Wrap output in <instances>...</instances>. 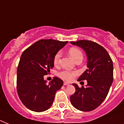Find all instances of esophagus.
<instances>
[{
    "mask_svg": "<svg viewBox=\"0 0 124 124\" xmlns=\"http://www.w3.org/2000/svg\"><path fill=\"white\" fill-rule=\"evenodd\" d=\"M64 85H70V83L68 82H64Z\"/></svg>",
    "mask_w": 124,
    "mask_h": 124,
    "instance_id": "esophagus-1",
    "label": "esophagus"
}]
</instances>
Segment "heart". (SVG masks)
<instances>
[{
	"label": "heart",
	"mask_w": 124,
	"mask_h": 124,
	"mask_svg": "<svg viewBox=\"0 0 124 124\" xmlns=\"http://www.w3.org/2000/svg\"><path fill=\"white\" fill-rule=\"evenodd\" d=\"M68 53L73 60H77L78 58H83V54L82 51L80 50L79 49L75 47H70L68 50ZM60 58V53L57 52L56 54H54V57H53V64L54 66H57L59 63ZM77 75V73L76 71H69V70H64L62 71L60 73H59L58 76L60 78H62L63 79L66 80H72L73 79L74 77L75 76Z\"/></svg>",
	"instance_id": "obj_1"
}]
</instances>
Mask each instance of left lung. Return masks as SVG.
I'll use <instances>...</instances> for the list:
<instances>
[{
  "label": "left lung",
  "instance_id": "1",
  "mask_svg": "<svg viewBox=\"0 0 124 124\" xmlns=\"http://www.w3.org/2000/svg\"><path fill=\"white\" fill-rule=\"evenodd\" d=\"M80 47L87 56V69L78 79L86 80L85 87H75V93L70 97L72 105L82 111H91L98 108L105 100L113 81V64L108 51L94 42L81 40L71 42Z\"/></svg>",
  "mask_w": 124,
  "mask_h": 124
}]
</instances>
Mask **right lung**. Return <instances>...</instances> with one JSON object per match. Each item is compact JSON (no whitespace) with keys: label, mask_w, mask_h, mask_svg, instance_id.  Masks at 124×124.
Masks as SVG:
<instances>
[{"label":"right lung","mask_w":124,"mask_h":124,"mask_svg":"<svg viewBox=\"0 0 124 124\" xmlns=\"http://www.w3.org/2000/svg\"><path fill=\"white\" fill-rule=\"evenodd\" d=\"M53 39L36 42L22 53L17 67L16 89L21 102L29 109L42 112L52 105L63 81L54 77L46 84L44 76L53 68L54 54L68 43Z\"/></svg>","instance_id":"obj_1"}]
</instances>
